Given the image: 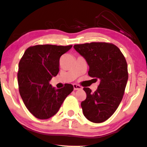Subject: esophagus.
<instances>
[{
    "mask_svg": "<svg viewBox=\"0 0 147 147\" xmlns=\"http://www.w3.org/2000/svg\"><path fill=\"white\" fill-rule=\"evenodd\" d=\"M73 88H74V90H80L82 89V86H80V85L78 84H73Z\"/></svg>",
    "mask_w": 147,
    "mask_h": 147,
    "instance_id": "obj_1",
    "label": "esophagus"
}]
</instances>
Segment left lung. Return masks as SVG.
Masks as SVG:
<instances>
[{
  "instance_id": "obj_1",
  "label": "left lung",
  "mask_w": 147,
  "mask_h": 147,
  "mask_svg": "<svg viewBox=\"0 0 147 147\" xmlns=\"http://www.w3.org/2000/svg\"><path fill=\"white\" fill-rule=\"evenodd\" d=\"M74 48L89 65L88 75L100 80L94 93L84 88L86 98L81 102L83 114L90 121L102 123L115 112L123 98L128 79L126 60L112 43H85Z\"/></svg>"
}]
</instances>
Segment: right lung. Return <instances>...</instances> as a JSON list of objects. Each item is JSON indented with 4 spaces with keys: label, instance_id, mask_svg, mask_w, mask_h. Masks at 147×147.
<instances>
[{
    "label": "right lung",
    "instance_id": "right-lung-1",
    "mask_svg": "<svg viewBox=\"0 0 147 147\" xmlns=\"http://www.w3.org/2000/svg\"><path fill=\"white\" fill-rule=\"evenodd\" d=\"M72 45H38L25 51L19 63V91L28 111L36 118L47 119L55 115L73 86L65 84L55 89L49 81L59 71L60 57Z\"/></svg>",
    "mask_w": 147,
    "mask_h": 147
}]
</instances>
